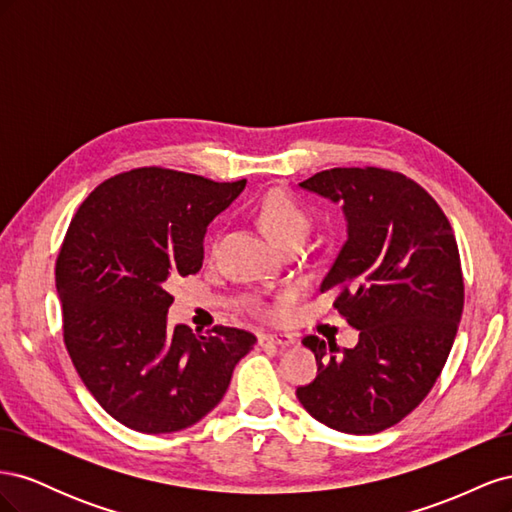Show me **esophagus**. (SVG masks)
<instances>
[{
    "label": "esophagus",
    "instance_id": "34e87169",
    "mask_svg": "<svg viewBox=\"0 0 512 512\" xmlns=\"http://www.w3.org/2000/svg\"><path fill=\"white\" fill-rule=\"evenodd\" d=\"M260 346H280L286 348L290 344H294V337L290 333H267L258 337Z\"/></svg>",
    "mask_w": 512,
    "mask_h": 512
}]
</instances>
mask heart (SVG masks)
Segmentation results:
<instances>
[{
	"instance_id": "heart-1",
	"label": "heart",
	"mask_w": 512,
	"mask_h": 512,
	"mask_svg": "<svg viewBox=\"0 0 512 512\" xmlns=\"http://www.w3.org/2000/svg\"><path fill=\"white\" fill-rule=\"evenodd\" d=\"M256 218L267 237L280 247L288 243H303L309 228H312V211L303 203L299 196L284 188H273L260 198L256 207ZM218 247V239H211L207 250L213 254ZM256 312L267 318H280L284 314V303H260Z\"/></svg>"
}]
</instances>
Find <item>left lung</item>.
Listing matches in <instances>:
<instances>
[{
	"label": "left lung",
	"mask_w": 512,
	"mask_h": 512,
	"mask_svg": "<svg viewBox=\"0 0 512 512\" xmlns=\"http://www.w3.org/2000/svg\"><path fill=\"white\" fill-rule=\"evenodd\" d=\"M344 205L348 241L322 280L337 312L359 329L339 350L303 337L318 376L297 397L331 429L378 433L433 389L463 312V273L451 222L421 185L393 170L331 168L301 183Z\"/></svg>",
	"instance_id": "obj_1"
}]
</instances>
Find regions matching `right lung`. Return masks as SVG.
<instances>
[{
	"label": "right lung",
	"mask_w": 512,
	"mask_h": 512,
	"mask_svg": "<svg viewBox=\"0 0 512 512\" xmlns=\"http://www.w3.org/2000/svg\"><path fill=\"white\" fill-rule=\"evenodd\" d=\"M245 188L162 166L100 183L68 226L55 262L64 344L87 391L141 433L198 423L256 344L243 329H166L175 277L203 267L209 222Z\"/></svg>",
	"instance_id": "obj_1"
}]
</instances>
